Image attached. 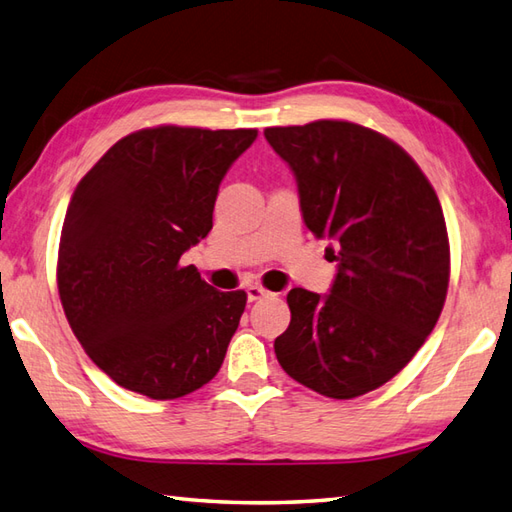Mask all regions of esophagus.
<instances>
[{
    "label": "esophagus",
    "instance_id": "obj_1",
    "mask_svg": "<svg viewBox=\"0 0 512 512\" xmlns=\"http://www.w3.org/2000/svg\"><path fill=\"white\" fill-rule=\"evenodd\" d=\"M245 291H247V300H249V302H256V300H260V298L269 296V291H267L265 287H260V285H249Z\"/></svg>",
    "mask_w": 512,
    "mask_h": 512
}]
</instances>
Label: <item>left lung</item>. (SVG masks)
<instances>
[{
    "mask_svg": "<svg viewBox=\"0 0 512 512\" xmlns=\"http://www.w3.org/2000/svg\"><path fill=\"white\" fill-rule=\"evenodd\" d=\"M311 234L338 260L329 294L291 289L274 342L296 382L351 400L389 382L442 314L451 252L442 205L398 143L349 121L267 128Z\"/></svg>",
    "mask_w": 512,
    "mask_h": 512,
    "instance_id": "left-lung-1",
    "label": "left lung"
}]
</instances>
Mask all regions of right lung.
I'll list each match as a JSON object with an SVG mask.
<instances>
[{"instance_id":"1","label":"right lung","mask_w":512,"mask_h":512,"mask_svg":"<svg viewBox=\"0 0 512 512\" xmlns=\"http://www.w3.org/2000/svg\"><path fill=\"white\" fill-rule=\"evenodd\" d=\"M258 130L159 125L101 156L70 198L57 287L90 360L119 387L174 400L221 369L245 291H216L181 256L210 234L218 185Z\"/></svg>"}]
</instances>
